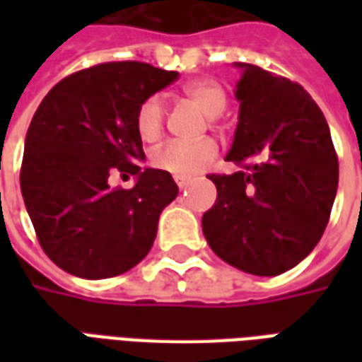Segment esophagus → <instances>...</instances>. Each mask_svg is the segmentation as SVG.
Here are the masks:
<instances>
[{
    "instance_id": "esophagus-1",
    "label": "esophagus",
    "mask_w": 362,
    "mask_h": 362,
    "mask_svg": "<svg viewBox=\"0 0 362 362\" xmlns=\"http://www.w3.org/2000/svg\"><path fill=\"white\" fill-rule=\"evenodd\" d=\"M174 180H176V184H178V188L180 189H186L189 186V178H180V176H176Z\"/></svg>"
}]
</instances>
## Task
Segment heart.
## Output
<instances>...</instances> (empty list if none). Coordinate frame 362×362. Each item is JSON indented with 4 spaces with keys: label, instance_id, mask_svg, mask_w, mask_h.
Wrapping results in <instances>:
<instances>
[{
    "label": "heart",
    "instance_id": "1",
    "mask_svg": "<svg viewBox=\"0 0 362 362\" xmlns=\"http://www.w3.org/2000/svg\"><path fill=\"white\" fill-rule=\"evenodd\" d=\"M184 96L196 108L204 112L209 124H217L221 114L225 112L228 104V95L221 83L213 79H196L184 87ZM135 134L145 143L158 141L165 127V104L160 96H147L139 108L135 112ZM219 153L217 141L213 137H202L194 143L170 141L158 147L151 155V165L157 170L180 176V178H192L207 166L211 165Z\"/></svg>",
    "mask_w": 362,
    "mask_h": 362
}]
</instances>
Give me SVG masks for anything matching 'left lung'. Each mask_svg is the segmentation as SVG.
<instances>
[{"label":"left lung","instance_id":"1","mask_svg":"<svg viewBox=\"0 0 362 362\" xmlns=\"http://www.w3.org/2000/svg\"><path fill=\"white\" fill-rule=\"evenodd\" d=\"M238 126L227 160L209 174L217 202L204 213L211 250L252 275H279L303 262L326 230L339 178L329 127L312 96L287 77L238 64Z\"/></svg>","mask_w":362,"mask_h":362}]
</instances>
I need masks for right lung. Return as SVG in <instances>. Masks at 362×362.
Returning a JSON list of instances; mask_svg holds the SVG:
<instances>
[{"instance_id": "right-lung-1", "label": "right lung", "mask_w": 362, "mask_h": 362, "mask_svg": "<svg viewBox=\"0 0 362 362\" xmlns=\"http://www.w3.org/2000/svg\"><path fill=\"white\" fill-rule=\"evenodd\" d=\"M176 79L143 62H106L67 75L35 112L21 192L42 250L67 273L114 277L149 254L178 186L168 173L137 165L145 153L135 112ZM112 173L138 182L110 189Z\"/></svg>"}]
</instances>
